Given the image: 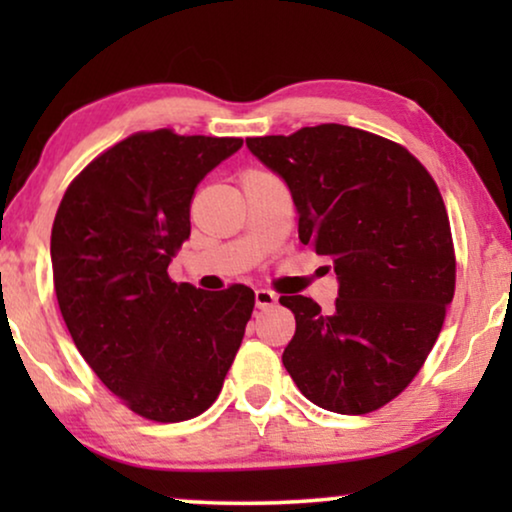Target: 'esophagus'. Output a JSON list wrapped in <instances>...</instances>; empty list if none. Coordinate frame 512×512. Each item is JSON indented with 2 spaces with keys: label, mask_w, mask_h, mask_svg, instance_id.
<instances>
[{
  "label": "esophagus",
  "mask_w": 512,
  "mask_h": 512,
  "mask_svg": "<svg viewBox=\"0 0 512 512\" xmlns=\"http://www.w3.org/2000/svg\"><path fill=\"white\" fill-rule=\"evenodd\" d=\"M276 302H278L276 292L264 290V288L255 290V304H257V309H269V306H274Z\"/></svg>",
  "instance_id": "obj_1"
}]
</instances>
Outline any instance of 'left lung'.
<instances>
[{"label": "left lung", "mask_w": 512, "mask_h": 512, "mask_svg": "<svg viewBox=\"0 0 512 512\" xmlns=\"http://www.w3.org/2000/svg\"><path fill=\"white\" fill-rule=\"evenodd\" d=\"M245 145L288 182L299 241L339 278L330 313L311 297H281L297 323L285 370L323 410H379L424 367L454 297L456 255L438 185L403 145L342 124Z\"/></svg>", "instance_id": "obj_1"}]
</instances>
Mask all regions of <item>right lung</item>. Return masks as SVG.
<instances>
[{
  "label": "right lung",
  "instance_id": "right-lung-1",
  "mask_svg": "<svg viewBox=\"0 0 512 512\" xmlns=\"http://www.w3.org/2000/svg\"><path fill=\"white\" fill-rule=\"evenodd\" d=\"M241 145L133 133L74 177L53 220V285L72 342L149 421H187L215 403L255 309L248 285L206 292L168 276L196 185Z\"/></svg>",
  "mask_w": 512,
  "mask_h": 512
}]
</instances>
